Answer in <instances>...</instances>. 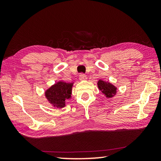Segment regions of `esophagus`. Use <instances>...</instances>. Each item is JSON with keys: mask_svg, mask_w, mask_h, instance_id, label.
<instances>
[{"mask_svg": "<svg viewBox=\"0 0 161 161\" xmlns=\"http://www.w3.org/2000/svg\"><path fill=\"white\" fill-rule=\"evenodd\" d=\"M80 80H86V75H84V74H83V73H81V74H80Z\"/></svg>", "mask_w": 161, "mask_h": 161, "instance_id": "obj_1", "label": "esophagus"}]
</instances>
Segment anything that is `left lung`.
Listing matches in <instances>:
<instances>
[{
    "mask_svg": "<svg viewBox=\"0 0 161 161\" xmlns=\"http://www.w3.org/2000/svg\"><path fill=\"white\" fill-rule=\"evenodd\" d=\"M97 86L102 93H103L107 98H111L115 95L117 93V88L112 84L100 80L97 82Z\"/></svg>",
    "mask_w": 161,
    "mask_h": 161,
    "instance_id": "obj_1",
    "label": "left lung"
}]
</instances>
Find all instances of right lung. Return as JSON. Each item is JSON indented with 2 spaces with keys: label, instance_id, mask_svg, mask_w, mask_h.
<instances>
[{
  "label": "right lung",
  "instance_id": "right-lung-1",
  "mask_svg": "<svg viewBox=\"0 0 161 161\" xmlns=\"http://www.w3.org/2000/svg\"><path fill=\"white\" fill-rule=\"evenodd\" d=\"M73 83L58 81L45 92V96L50 103L56 108H64L71 97Z\"/></svg>",
  "mask_w": 161,
  "mask_h": 161
}]
</instances>
